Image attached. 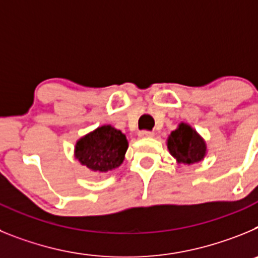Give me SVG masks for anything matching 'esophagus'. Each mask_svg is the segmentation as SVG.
<instances>
[{"instance_id":"1","label":"esophagus","mask_w":258,"mask_h":258,"mask_svg":"<svg viewBox=\"0 0 258 258\" xmlns=\"http://www.w3.org/2000/svg\"><path fill=\"white\" fill-rule=\"evenodd\" d=\"M138 134H140V137H142V138H149V137L154 136V132H151V131H141Z\"/></svg>"}]
</instances>
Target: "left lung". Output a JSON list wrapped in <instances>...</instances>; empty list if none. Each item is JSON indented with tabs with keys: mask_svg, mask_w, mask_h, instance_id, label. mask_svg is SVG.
<instances>
[{
	"mask_svg": "<svg viewBox=\"0 0 258 258\" xmlns=\"http://www.w3.org/2000/svg\"><path fill=\"white\" fill-rule=\"evenodd\" d=\"M168 149L179 163L184 164L198 163L206 155L204 141L192 127L186 124H181L178 129L170 133Z\"/></svg>",
	"mask_w": 258,
	"mask_h": 258,
	"instance_id": "1",
	"label": "left lung"
}]
</instances>
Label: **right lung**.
<instances>
[{
  "label": "right lung",
  "mask_w": 258,
  "mask_h": 258,
  "mask_svg": "<svg viewBox=\"0 0 258 258\" xmlns=\"http://www.w3.org/2000/svg\"><path fill=\"white\" fill-rule=\"evenodd\" d=\"M127 150L126 137L115 127H98L76 143V157L83 165L94 172H108L124 160Z\"/></svg>",
  "instance_id": "right-lung-1"
}]
</instances>
